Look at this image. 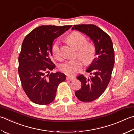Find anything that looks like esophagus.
Wrapping results in <instances>:
<instances>
[{
	"label": "esophagus",
	"mask_w": 134,
	"mask_h": 134,
	"mask_svg": "<svg viewBox=\"0 0 134 134\" xmlns=\"http://www.w3.org/2000/svg\"><path fill=\"white\" fill-rule=\"evenodd\" d=\"M74 79L75 78L74 77H72V76H67L66 78V79L67 80H69V81H72V80H74Z\"/></svg>",
	"instance_id": "34e87169"
}]
</instances>
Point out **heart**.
Returning <instances> with one entry per match:
<instances>
[{
    "instance_id": "obj_1",
    "label": "heart",
    "mask_w": 134,
    "mask_h": 134,
    "mask_svg": "<svg viewBox=\"0 0 134 134\" xmlns=\"http://www.w3.org/2000/svg\"><path fill=\"white\" fill-rule=\"evenodd\" d=\"M67 40L77 50V55L86 65L92 62L96 55V47L92 43H87V39L84 35L79 31H73L67 36ZM52 54L55 59H62L61 47L59 42H56L52 46ZM82 62L80 60H70L61 64L60 70L64 74L73 75L82 70Z\"/></svg>"
}]
</instances>
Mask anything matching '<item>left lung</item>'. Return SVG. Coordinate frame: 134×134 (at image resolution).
I'll use <instances>...</instances> for the list:
<instances>
[{
  "label": "left lung",
  "instance_id": "1",
  "mask_svg": "<svg viewBox=\"0 0 134 134\" xmlns=\"http://www.w3.org/2000/svg\"><path fill=\"white\" fill-rule=\"evenodd\" d=\"M86 34L92 40L96 47L94 58L87 72L90 78L80 75L77 77L81 82V88L75 92L77 98L82 102H91L101 96L110 81L115 63L113 44L109 36L94 25H78L72 30Z\"/></svg>",
  "mask_w": 134,
  "mask_h": 134
}]
</instances>
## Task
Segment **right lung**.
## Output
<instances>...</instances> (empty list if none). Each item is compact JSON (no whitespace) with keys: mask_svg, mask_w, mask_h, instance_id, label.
I'll return each instance as SVG.
<instances>
[{"mask_svg":"<svg viewBox=\"0 0 134 134\" xmlns=\"http://www.w3.org/2000/svg\"><path fill=\"white\" fill-rule=\"evenodd\" d=\"M72 26H40L24 39L19 56L18 72L23 90L34 103L47 105L55 99L58 86L66 76L48 73L55 67L51 60L54 39Z\"/></svg>","mask_w":134,"mask_h":134,"instance_id":"right-lung-1","label":"right lung"}]
</instances>
